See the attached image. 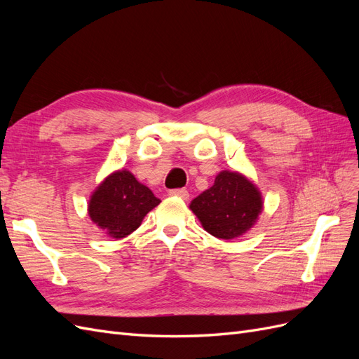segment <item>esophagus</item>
Segmentation results:
<instances>
[{"label": "esophagus", "mask_w": 359, "mask_h": 359, "mask_svg": "<svg viewBox=\"0 0 359 359\" xmlns=\"http://www.w3.org/2000/svg\"><path fill=\"white\" fill-rule=\"evenodd\" d=\"M169 196L180 198L182 201H187L189 199V191L186 189H175V190H170L169 191Z\"/></svg>", "instance_id": "34e87169"}]
</instances>
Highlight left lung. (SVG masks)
<instances>
[{
	"label": "left lung",
	"instance_id": "1",
	"mask_svg": "<svg viewBox=\"0 0 359 359\" xmlns=\"http://www.w3.org/2000/svg\"><path fill=\"white\" fill-rule=\"evenodd\" d=\"M262 208L259 189L243 173L231 170H222L214 186L190 203L203 229L222 240H233L252 229Z\"/></svg>",
	"mask_w": 359,
	"mask_h": 359
}]
</instances>
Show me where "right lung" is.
I'll use <instances>...</instances> for the list:
<instances>
[{"label":"right lung","mask_w":359,"mask_h":359,"mask_svg":"<svg viewBox=\"0 0 359 359\" xmlns=\"http://www.w3.org/2000/svg\"><path fill=\"white\" fill-rule=\"evenodd\" d=\"M160 203L144 184L127 169L107 175L88 202L93 223L111 238L119 240L136 231L144 217Z\"/></svg>","instance_id":"1"}]
</instances>
